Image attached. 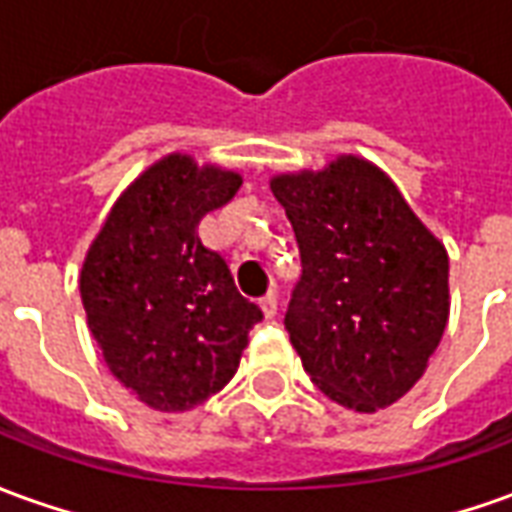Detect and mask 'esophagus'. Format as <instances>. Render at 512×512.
I'll list each match as a JSON object with an SVG mask.
<instances>
[{"label": "esophagus", "instance_id": "obj_1", "mask_svg": "<svg viewBox=\"0 0 512 512\" xmlns=\"http://www.w3.org/2000/svg\"><path fill=\"white\" fill-rule=\"evenodd\" d=\"M260 310H263V316L274 318L277 316V293L268 291L263 299H260Z\"/></svg>", "mask_w": 512, "mask_h": 512}]
</instances>
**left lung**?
Instances as JSON below:
<instances>
[{
    "label": "left lung",
    "mask_w": 512,
    "mask_h": 512,
    "mask_svg": "<svg viewBox=\"0 0 512 512\" xmlns=\"http://www.w3.org/2000/svg\"><path fill=\"white\" fill-rule=\"evenodd\" d=\"M302 257L285 330L318 391L377 413L427 371L449 321L446 246L357 155L271 177Z\"/></svg>",
    "instance_id": "8db88e82"
}]
</instances>
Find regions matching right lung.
<instances>
[{"instance_id":"1","label":"right lung","mask_w":512,"mask_h":512,"mask_svg":"<svg viewBox=\"0 0 512 512\" xmlns=\"http://www.w3.org/2000/svg\"><path fill=\"white\" fill-rule=\"evenodd\" d=\"M241 182L182 152L160 157L121 191L82 260V307L110 374L160 413L219 393L263 318L199 241V221Z\"/></svg>"}]
</instances>
